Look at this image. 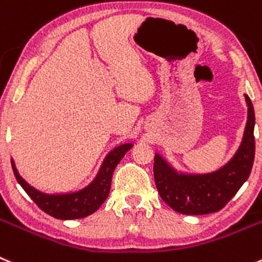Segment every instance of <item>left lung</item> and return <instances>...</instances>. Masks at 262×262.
Segmentation results:
<instances>
[{
    "instance_id": "obj_1",
    "label": "left lung",
    "mask_w": 262,
    "mask_h": 262,
    "mask_svg": "<svg viewBox=\"0 0 262 262\" xmlns=\"http://www.w3.org/2000/svg\"><path fill=\"white\" fill-rule=\"evenodd\" d=\"M247 123L238 150L219 169L194 173L173 167L155 152L154 177L161 199L182 214H208L220 211L248 180L255 160V111L247 94Z\"/></svg>"
}]
</instances>
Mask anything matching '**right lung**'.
Segmentation results:
<instances>
[{
    "label": "right lung",
    "instance_id": "obj_1",
    "mask_svg": "<svg viewBox=\"0 0 262 262\" xmlns=\"http://www.w3.org/2000/svg\"><path fill=\"white\" fill-rule=\"evenodd\" d=\"M133 147V142L120 143L108 151L102 161L95 177L79 190L66 192H43L31 186L16 169L15 161L11 158L14 174L24 191L45 213L59 220L84 219L94 213L104 203L111 189L112 173L126 152Z\"/></svg>",
    "mask_w": 262,
    "mask_h": 262
}]
</instances>
